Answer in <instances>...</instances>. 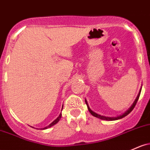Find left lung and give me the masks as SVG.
<instances>
[{"label": "left lung", "mask_w": 150, "mask_h": 150, "mask_svg": "<svg viewBox=\"0 0 150 150\" xmlns=\"http://www.w3.org/2000/svg\"><path fill=\"white\" fill-rule=\"evenodd\" d=\"M140 93H141V90H139V94H138L137 97V98H136V99H135V100H134V103H133V104L131 105L130 108H129V109L127 110L125 112L123 113L122 115H120V116H117V117H105V116H103V115H99V114H97V113H95V112H93V110L90 109V107L88 106V102H87V100H85V103H86L87 106H88V110H89V112H90V114H91L92 115H93V116L95 117L99 118V119H100V120H104L112 121V120H117L122 119V118H123V117H124L127 116V115L128 114H129V113H130L132 111V110L134 109V107H135V105H136V104H137V102L138 99H139V95H140Z\"/></svg>", "instance_id": "8db88e82"}]
</instances>
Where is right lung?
Wrapping results in <instances>:
<instances>
[{
  "label": "right lung",
  "mask_w": 150,
  "mask_h": 150,
  "mask_svg": "<svg viewBox=\"0 0 150 150\" xmlns=\"http://www.w3.org/2000/svg\"><path fill=\"white\" fill-rule=\"evenodd\" d=\"M62 108H63V107H62ZM61 117H62V114H60V115H59V116L57 117L56 118V119H55V120H54L53 122H52V123H50V124L48 126L45 127H44V128H42V129H47V128L50 127H52V126L55 125L56 124V123L58 122L59 120H60V118H61Z\"/></svg>",
  "instance_id": "add662e5"
}]
</instances>
